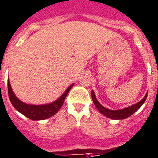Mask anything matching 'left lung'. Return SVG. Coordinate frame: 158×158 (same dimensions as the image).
Returning <instances> with one entry per match:
<instances>
[{
	"label": "left lung",
	"mask_w": 158,
	"mask_h": 158,
	"mask_svg": "<svg viewBox=\"0 0 158 158\" xmlns=\"http://www.w3.org/2000/svg\"><path fill=\"white\" fill-rule=\"evenodd\" d=\"M147 94L148 92L146 93L145 96L142 98L140 102H138V103L134 104L133 106H130L129 107L124 108V109L118 110H111L106 109L104 106H102L99 102H98V100L96 98L95 95H94V91H91V98H92L93 102H94V104L95 105V106L97 107V109L99 110L100 113H102V114L106 115V117L110 118L112 119H125L127 118L130 117V115H132L133 114L135 113V112L139 109L143 103L145 102V99L147 98Z\"/></svg>",
	"instance_id": "1"
}]
</instances>
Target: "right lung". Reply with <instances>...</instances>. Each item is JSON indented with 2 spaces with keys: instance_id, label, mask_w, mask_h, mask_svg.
Masks as SVG:
<instances>
[{
  "instance_id": "add662e5",
  "label": "right lung",
  "mask_w": 158,
  "mask_h": 158,
  "mask_svg": "<svg viewBox=\"0 0 158 158\" xmlns=\"http://www.w3.org/2000/svg\"><path fill=\"white\" fill-rule=\"evenodd\" d=\"M73 85L74 83L71 84L60 98L52 103L46 104V105H29L21 102L16 98L13 93L9 80H8V91H9V97L11 103L13 104L15 109L17 110L22 114L28 117L31 120H44L52 117L59 111V110L64 104V100Z\"/></svg>"
}]
</instances>
